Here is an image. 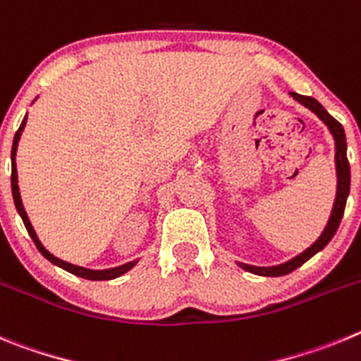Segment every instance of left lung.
<instances>
[{
  "instance_id": "left-lung-1",
  "label": "left lung",
  "mask_w": 361,
  "mask_h": 361,
  "mask_svg": "<svg viewBox=\"0 0 361 361\" xmlns=\"http://www.w3.org/2000/svg\"><path fill=\"white\" fill-rule=\"evenodd\" d=\"M291 97H293L297 102H300L302 106H306L307 109L314 113L318 118L322 120L324 124L327 126V129L331 131L334 138V149H336V154H334V161H336V200H334L333 210H331V217L327 221L326 228H324L322 235L318 237L317 241L310 246L307 250H304L302 253H298L297 257L290 259L288 262H282V264L277 266H250L245 264V262H237L243 269L250 271V274L262 275V277H281V275L291 274L293 269H297L298 266H302L306 261H310L314 253L320 252L327 243L333 239V235L336 233L340 226V221H342L343 210H345L347 196H349V187H350V169H349V160H347V142H345V131H343L342 124L338 120H334L329 113L324 109V106L318 100H314L313 97H304L298 95V93L291 92Z\"/></svg>"
}]
</instances>
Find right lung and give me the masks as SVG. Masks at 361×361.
I'll return each instance as SVG.
<instances>
[{
    "label": "right lung",
    "mask_w": 361,
    "mask_h": 361,
    "mask_svg": "<svg viewBox=\"0 0 361 361\" xmlns=\"http://www.w3.org/2000/svg\"><path fill=\"white\" fill-rule=\"evenodd\" d=\"M25 126H27V116L23 118L21 126H19V129H18V131H16L14 144H12V154H11V158H12V176H11V181H12V196H14L16 209H18V212H19V216H21L23 223H25V226H27V232L30 233L32 241L35 243V246H37L39 252L43 253V255L48 259V261L54 262V264L59 266V268L66 269V271H70V274L77 275V277L87 279V281H111V279H116V277H120V275H124L126 271H129V269H131L133 266H135L138 261L128 262V264L116 266V268H109V269H87V268H82V266H75V264H70V262H66V261H61V259H57V257H55V255H51V253L48 252V250L44 248L43 245H41V241H39V237L35 235V230H34V226H32L30 219H28L27 212H25V207H23L21 194H19V187H18V169H16V151H18L19 138H21V133H23V129H25Z\"/></svg>",
    "instance_id": "right-lung-1"
}]
</instances>
